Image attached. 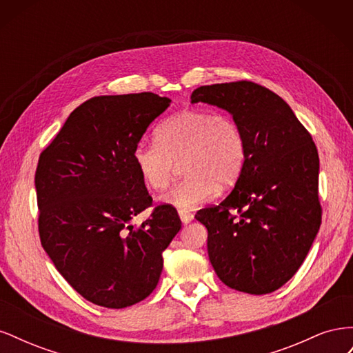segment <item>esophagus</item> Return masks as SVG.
I'll list each match as a JSON object with an SVG mask.
<instances>
[{
    "label": "esophagus",
    "instance_id": "1",
    "mask_svg": "<svg viewBox=\"0 0 353 353\" xmlns=\"http://www.w3.org/2000/svg\"><path fill=\"white\" fill-rule=\"evenodd\" d=\"M179 218L181 221H183V223H190L191 221L194 219V215L191 212H187V210H179Z\"/></svg>",
    "mask_w": 353,
    "mask_h": 353
}]
</instances>
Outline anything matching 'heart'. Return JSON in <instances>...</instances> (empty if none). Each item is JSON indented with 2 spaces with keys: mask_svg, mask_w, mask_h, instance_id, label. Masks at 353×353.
<instances>
[{
  "mask_svg": "<svg viewBox=\"0 0 353 353\" xmlns=\"http://www.w3.org/2000/svg\"><path fill=\"white\" fill-rule=\"evenodd\" d=\"M134 163L153 191L169 187L178 165L187 175L163 200L181 210L209 201L221 188L239 179L245 162L240 125L228 114L188 109L170 116L156 130V140H141L134 148Z\"/></svg>",
  "mask_w": 353,
  "mask_h": 353,
  "instance_id": "b5f03b06",
  "label": "heart"
}]
</instances>
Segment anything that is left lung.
I'll list each match as a JSON object with an SVG mask.
<instances>
[{"label":"left lung","instance_id":"8db88e82","mask_svg":"<svg viewBox=\"0 0 353 353\" xmlns=\"http://www.w3.org/2000/svg\"><path fill=\"white\" fill-rule=\"evenodd\" d=\"M199 101L230 112L245 141L236 187L218 206L196 213L208 228L210 263L234 290H279L301 268L321 225L315 143L290 105L259 83L205 85L191 94V103Z\"/></svg>","mask_w":353,"mask_h":353}]
</instances>
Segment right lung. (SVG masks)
Wrapping results in <instances>:
<instances>
[{
  "label": "right lung",
  "instance_id": "add662e5",
  "mask_svg": "<svg viewBox=\"0 0 353 353\" xmlns=\"http://www.w3.org/2000/svg\"><path fill=\"white\" fill-rule=\"evenodd\" d=\"M170 100L153 92L100 95L74 109L39 154L35 188L41 244L87 301L121 309L144 301L160 279L162 253L181 230L172 205H153L134 148Z\"/></svg>",
  "mask_w": 353,
  "mask_h": 353
}]
</instances>
